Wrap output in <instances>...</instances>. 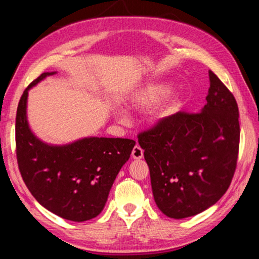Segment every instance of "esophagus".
<instances>
[{"label": "esophagus", "instance_id": "obj_1", "mask_svg": "<svg viewBox=\"0 0 259 259\" xmlns=\"http://www.w3.org/2000/svg\"><path fill=\"white\" fill-rule=\"evenodd\" d=\"M131 155H133L134 159H142L143 155H144V151L139 145H135L133 152H131Z\"/></svg>", "mask_w": 259, "mask_h": 259}]
</instances>
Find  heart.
<instances>
[{"label": "heart", "instance_id": "1", "mask_svg": "<svg viewBox=\"0 0 259 259\" xmlns=\"http://www.w3.org/2000/svg\"><path fill=\"white\" fill-rule=\"evenodd\" d=\"M168 92H169V86L166 84L147 85L146 88L139 90L138 92L134 94V97L131 98L130 101V107L138 110L149 109L151 107H153L155 104H158L163 97H166V94ZM175 106L176 102L174 100H169L167 101L166 104L160 106L153 114L154 121L165 120L167 116H169V115L173 113ZM117 116L120 118L121 122L128 121V117H126L123 113H118Z\"/></svg>", "mask_w": 259, "mask_h": 259}]
</instances>
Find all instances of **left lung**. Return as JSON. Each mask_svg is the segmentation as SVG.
I'll use <instances>...</instances> for the list:
<instances>
[{
	"label": "left lung",
	"mask_w": 259,
	"mask_h": 259,
	"mask_svg": "<svg viewBox=\"0 0 259 259\" xmlns=\"http://www.w3.org/2000/svg\"><path fill=\"white\" fill-rule=\"evenodd\" d=\"M202 112H179L137 135L155 204L169 218L206 210L227 191L240 146L239 107L211 70Z\"/></svg>",
	"instance_id": "1"
}]
</instances>
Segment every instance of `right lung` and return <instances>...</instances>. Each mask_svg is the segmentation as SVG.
Returning a JSON list of instances; mask_svg holds the SVG:
<instances>
[{
  "mask_svg": "<svg viewBox=\"0 0 259 259\" xmlns=\"http://www.w3.org/2000/svg\"><path fill=\"white\" fill-rule=\"evenodd\" d=\"M53 73H41L20 97L16 115V155L23 181L34 198L61 218L81 223L102 211L136 142L105 137L84 138L63 146L40 142L26 121L27 91Z\"/></svg>",
  "mask_w": 259,
  "mask_h": 259,
  "instance_id": "right-lung-1",
  "label": "right lung"
}]
</instances>
